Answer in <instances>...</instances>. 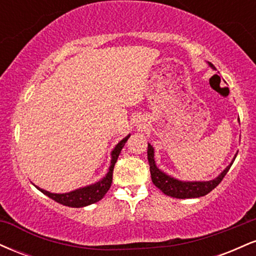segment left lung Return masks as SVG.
Returning <instances> with one entry per match:
<instances>
[{
  "instance_id": "obj_1",
  "label": "left lung",
  "mask_w": 256,
  "mask_h": 256,
  "mask_svg": "<svg viewBox=\"0 0 256 256\" xmlns=\"http://www.w3.org/2000/svg\"><path fill=\"white\" fill-rule=\"evenodd\" d=\"M210 68H214V66L210 62H207ZM237 154L234 155L232 161L226 168L222 171L216 178L210 179V180H180L172 176L167 174L162 170H160L156 166L154 158V148L150 143H148V162L150 166V174L152 180L158 189H160L165 195L171 196L174 198H198L201 196L207 195L222 180L225 174L228 173Z\"/></svg>"
}]
</instances>
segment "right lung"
<instances>
[{
  "label": "right lung",
  "instance_id": "right-lung-1",
  "mask_svg": "<svg viewBox=\"0 0 256 256\" xmlns=\"http://www.w3.org/2000/svg\"><path fill=\"white\" fill-rule=\"evenodd\" d=\"M131 134H128L125 138H122V140L114 146V149L110 152V168H108V172L106 173V176L102 179H100L96 183L86 185V186H82L79 189L72 190L70 192H64V194H55L46 192V190L40 189V186L34 185L40 192H43L44 195H46L48 198H50L54 201H56L58 204L67 206V207H73V208H80V207H86V206L95 204V202H98L100 200L104 198V196L107 194L108 190H110L112 180H113V170L114 165H116V160H118V156L122 152V146H125L126 140H128Z\"/></svg>",
  "mask_w": 256,
  "mask_h": 256
}]
</instances>
